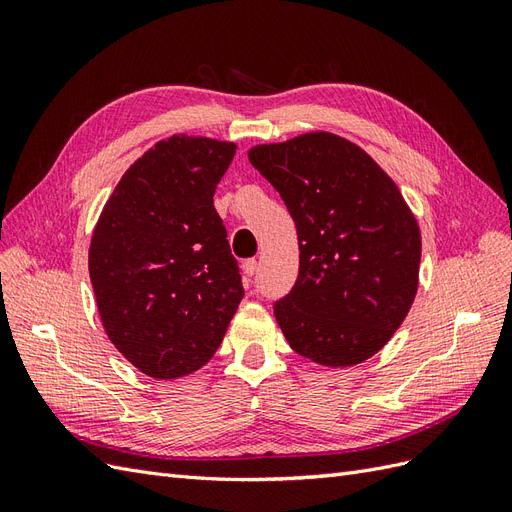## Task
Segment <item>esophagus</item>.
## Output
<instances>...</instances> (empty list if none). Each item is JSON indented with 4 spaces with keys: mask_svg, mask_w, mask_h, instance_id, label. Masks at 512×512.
Returning <instances> with one entry per match:
<instances>
[{
    "mask_svg": "<svg viewBox=\"0 0 512 512\" xmlns=\"http://www.w3.org/2000/svg\"><path fill=\"white\" fill-rule=\"evenodd\" d=\"M256 271H258V262H256L254 258H250V260H245V262H243V273H245L247 277H252Z\"/></svg>",
    "mask_w": 512,
    "mask_h": 512,
    "instance_id": "34e87169",
    "label": "esophagus"
}]
</instances>
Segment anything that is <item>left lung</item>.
<instances>
[{"instance_id": "obj_1", "label": "left lung", "mask_w": 512, "mask_h": 512, "mask_svg": "<svg viewBox=\"0 0 512 512\" xmlns=\"http://www.w3.org/2000/svg\"><path fill=\"white\" fill-rule=\"evenodd\" d=\"M280 192L299 237V277L273 314L290 348L324 367L380 352L418 290L421 228L365 149L307 132L247 151Z\"/></svg>"}]
</instances>
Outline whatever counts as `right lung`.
I'll return each mask as SVG.
<instances>
[{
    "instance_id": "1",
    "label": "right lung",
    "mask_w": 512,
    "mask_h": 512,
    "mask_svg": "<svg viewBox=\"0 0 512 512\" xmlns=\"http://www.w3.org/2000/svg\"><path fill=\"white\" fill-rule=\"evenodd\" d=\"M237 145L173 134L108 196L89 243V277L113 346L149 378L211 361L243 299L213 194Z\"/></svg>"
}]
</instances>
